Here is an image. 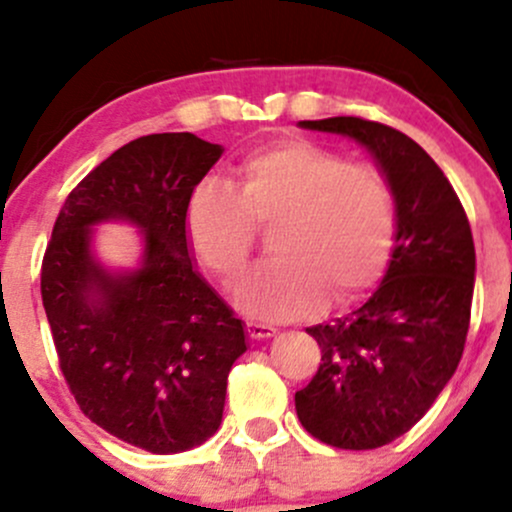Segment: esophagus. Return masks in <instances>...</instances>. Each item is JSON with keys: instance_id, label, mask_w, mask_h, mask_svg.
Here are the masks:
<instances>
[{"instance_id": "obj_1", "label": "esophagus", "mask_w": 512, "mask_h": 512, "mask_svg": "<svg viewBox=\"0 0 512 512\" xmlns=\"http://www.w3.org/2000/svg\"><path fill=\"white\" fill-rule=\"evenodd\" d=\"M246 332H249L251 339H268L276 334V327L266 322H246Z\"/></svg>"}]
</instances>
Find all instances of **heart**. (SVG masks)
Returning a JSON list of instances; mask_svg holds the SVG:
<instances>
[{"label": "heart", "mask_w": 512, "mask_h": 512, "mask_svg": "<svg viewBox=\"0 0 512 512\" xmlns=\"http://www.w3.org/2000/svg\"><path fill=\"white\" fill-rule=\"evenodd\" d=\"M258 229H273V261L236 290L246 312L300 315L322 290L346 305L386 271L395 197L386 175L368 163H349L307 139H278L241 158L232 188L217 180L197 185L185 212L192 254L222 285L246 271Z\"/></svg>", "instance_id": "b5f03b06"}]
</instances>
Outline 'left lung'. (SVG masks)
<instances>
[{
	"instance_id": "left-lung-1",
	"label": "left lung",
	"mask_w": 512,
	"mask_h": 512,
	"mask_svg": "<svg viewBox=\"0 0 512 512\" xmlns=\"http://www.w3.org/2000/svg\"><path fill=\"white\" fill-rule=\"evenodd\" d=\"M300 124L366 146L395 197L386 278L349 317L307 327L322 364L295 393L312 437L337 449H376L420 422L459 366L474 298V236L447 175L403 131L361 117Z\"/></svg>"
}]
</instances>
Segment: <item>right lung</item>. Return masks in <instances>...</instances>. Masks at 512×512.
<instances>
[{
  "instance_id": "add662e5",
  "label": "right lung",
  "mask_w": 512,
  "mask_h": 512,
  "mask_svg": "<svg viewBox=\"0 0 512 512\" xmlns=\"http://www.w3.org/2000/svg\"><path fill=\"white\" fill-rule=\"evenodd\" d=\"M222 148L195 134H148L85 175L60 207L41 263L58 364L95 425L153 454L197 447L222 422L241 320L197 276L185 212ZM129 218L147 232L139 272L112 277L89 227Z\"/></svg>"
}]
</instances>
